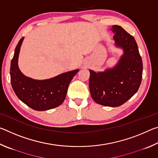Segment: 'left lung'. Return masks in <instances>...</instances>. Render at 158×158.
Masks as SVG:
<instances>
[{"mask_svg":"<svg viewBox=\"0 0 158 158\" xmlns=\"http://www.w3.org/2000/svg\"><path fill=\"white\" fill-rule=\"evenodd\" d=\"M115 46L123 53L114 68L104 72L90 69L89 89L93 100L99 105L118 106L137 92L142 79L143 64L134 37L121 26H112Z\"/></svg>","mask_w":158,"mask_h":158,"instance_id":"1","label":"left lung"}]
</instances>
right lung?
I'll list each match as a JSON object with an SVG mask.
<instances>
[{
  "instance_id": "1",
  "label": "right lung",
  "mask_w": 158,
  "mask_h": 158,
  "mask_svg": "<svg viewBox=\"0 0 158 158\" xmlns=\"http://www.w3.org/2000/svg\"><path fill=\"white\" fill-rule=\"evenodd\" d=\"M24 37L15 48L10 66L12 87L18 98L36 111H46L60 106L65 100L68 85L79 69L59 74L53 78L37 80L25 76L19 68L18 58Z\"/></svg>"
}]
</instances>
